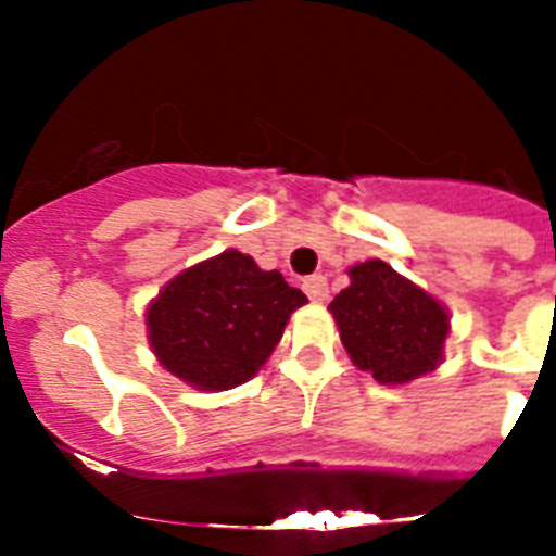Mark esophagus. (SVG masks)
<instances>
[{
    "mask_svg": "<svg viewBox=\"0 0 556 556\" xmlns=\"http://www.w3.org/2000/svg\"><path fill=\"white\" fill-rule=\"evenodd\" d=\"M302 288H305V293L314 302L328 300V279L325 277H307L305 282H302Z\"/></svg>",
    "mask_w": 556,
    "mask_h": 556,
    "instance_id": "34e87169",
    "label": "esophagus"
}]
</instances>
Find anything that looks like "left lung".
<instances>
[{"instance_id":"1","label":"left lung","mask_w":556,"mask_h":556,"mask_svg":"<svg viewBox=\"0 0 556 556\" xmlns=\"http://www.w3.org/2000/svg\"><path fill=\"white\" fill-rule=\"evenodd\" d=\"M350 286L328 305L344 350L379 384H407L435 370L450 336L446 307L381 260L348 270Z\"/></svg>"}]
</instances>
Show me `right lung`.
Here are the masks:
<instances>
[{"label": "right lung", "mask_w": 556, "mask_h": 556, "mask_svg": "<svg viewBox=\"0 0 556 556\" xmlns=\"http://www.w3.org/2000/svg\"><path fill=\"white\" fill-rule=\"evenodd\" d=\"M305 302L279 270L228 249L180 270L149 302V344L172 376L220 393L256 376Z\"/></svg>", "instance_id": "add662e5"}]
</instances>
